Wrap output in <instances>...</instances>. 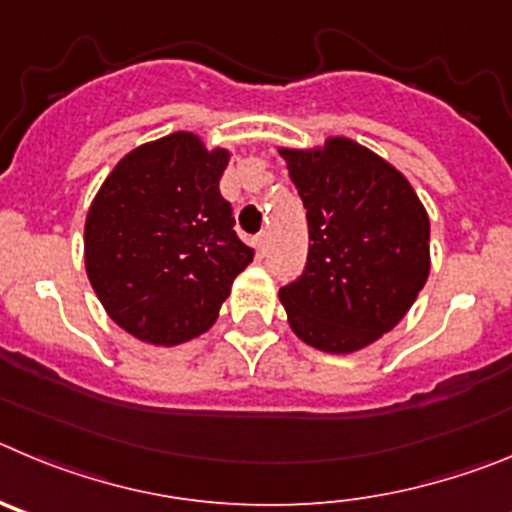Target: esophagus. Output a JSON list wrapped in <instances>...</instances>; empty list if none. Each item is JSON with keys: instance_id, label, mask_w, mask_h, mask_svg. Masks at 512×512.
<instances>
[{"instance_id": "obj_1", "label": "esophagus", "mask_w": 512, "mask_h": 512, "mask_svg": "<svg viewBox=\"0 0 512 512\" xmlns=\"http://www.w3.org/2000/svg\"><path fill=\"white\" fill-rule=\"evenodd\" d=\"M257 250H260V255H267V252H270V234L260 232V237H257Z\"/></svg>"}]
</instances>
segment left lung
Segmentation results:
<instances>
[{
	"label": "left lung",
	"instance_id": "8db88e82",
	"mask_svg": "<svg viewBox=\"0 0 512 512\" xmlns=\"http://www.w3.org/2000/svg\"><path fill=\"white\" fill-rule=\"evenodd\" d=\"M306 206L308 260L280 288L290 329L311 347L349 354L395 329L431 270L428 214L400 170L349 137L288 150Z\"/></svg>",
	"mask_w": 512,
	"mask_h": 512
}]
</instances>
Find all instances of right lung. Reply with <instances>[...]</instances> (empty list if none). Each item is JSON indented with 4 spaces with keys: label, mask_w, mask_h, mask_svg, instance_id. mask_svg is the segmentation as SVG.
Here are the masks:
<instances>
[{
    "label": "right lung",
    "mask_w": 512,
    "mask_h": 512,
    "mask_svg": "<svg viewBox=\"0 0 512 512\" xmlns=\"http://www.w3.org/2000/svg\"><path fill=\"white\" fill-rule=\"evenodd\" d=\"M229 150L173 132L124 155L91 201L84 260L109 319L140 342L176 347L214 326L255 250L219 193Z\"/></svg>",
    "instance_id": "obj_1"
}]
</instances>
